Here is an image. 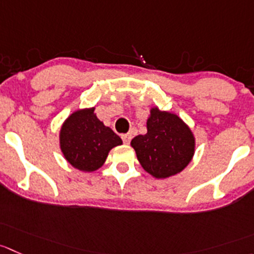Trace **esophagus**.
Instances as JSON below:
<instances>
[{
  "label": "esophagus",
  "mask_w": 254,
  "mask_h": 254,
  "mask_svg": "<svg viewBox=\"0 0 254 254\" xmlns=\"http://www.w3.org/2000/svg\"><path fill=\"white\" fill-rule=\"evenodd\" d=\"M121 137H122V141L125 142L126 144H128L129 142H131V139H132V136H131V134H129V133L122 134V136H121Z\"/></svg>",
  "instance_id": "esophagus-1"
}]
</instances>
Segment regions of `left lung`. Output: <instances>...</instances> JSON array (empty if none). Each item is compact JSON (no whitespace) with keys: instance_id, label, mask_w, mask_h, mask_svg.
Returning <instances> with one entry per match:
<instances>
[{"instance_id":"obj_1","label":"left lung","mask_w":254,"mask_h":254,"mask_svg":"<svg viewBox=\"0 0 254 254\" xmlns=\"http://www.w3.org/2000/svg\"><path fill=\"white\" fill-rule=\"evenodd\" d=\"M144 171L167 178L185 170L194 153V138L188 126L173 113L152 108L147 133L131 142Z\"/></svg>"}]
</instances>
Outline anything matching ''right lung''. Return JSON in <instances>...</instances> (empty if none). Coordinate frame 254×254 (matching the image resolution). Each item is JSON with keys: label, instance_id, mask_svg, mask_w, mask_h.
Here are the masks:
<instances>
[{"label": "right lung", "instance_id": "add662e5", "mask_svg": "<svg viewBox=\"0 0 254 254\" xmlns=\"http://www.w3.org/2000/svg\"><path fill=\"white\" fill-rule=\"evenodd\" d=\"M60 143L64 158L74 168L92 172L105 163L113 147L122 144V139L96 117L95 108H86L64 121Z\"/></svg>", "mask_w": 254, "mask_h": 254}]
</instances>
